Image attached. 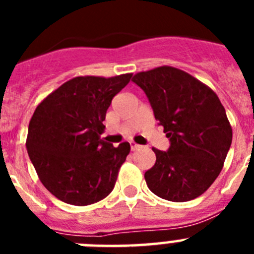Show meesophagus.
<instances>
[{
	"instance_id": "obj_1",
	"label": "esophagus",
	"mask_w": 254,
	"mask_h": 254,
	"mask_svg": "<svg viewBox=\"0 0 254 254\" xmlns=\"http://www.w3.org/2000/svg\"><path fill=\"white\" fill-rule=\"evenodd\" d=\"M129 145H131L132 151H134V150H138L141 147L140 145H137V143H134V142H129Z\"/></svg>"
}]
</instances>
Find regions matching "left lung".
<instances>
[{"mask_svg": "<svg viewBox=\"0 0 254 254\" xmlns=\"http://www.w3.org/2000/svg\"><path fill=\"white\" fill-rule=\"evenodd\" d=\"M132 81L146 94L155 120L169 138L168 151L145 173L152 193L173 202L197 198L223 169L233 131L216 94L190 73L170 66L138 72Z\"/></svg>", "mask_w": 254, "mask_h": 254, "instance_id": "1", "label": "left lung"}]
</instances>
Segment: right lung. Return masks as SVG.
Masks as SVG:
<instances>
[{
    "instance_id": "right-lung-1",
    "label": "right lung",
    "mask_w": 254,
    "mask_h": 254,
    "mask_svg": "<svg viewBox=\"0 0 254 254\" xmlns=\"http://www.w3.org/2000/svg\"><path fill=\"white\" fill-rule=\"evenodd\" d=\"M132 73L78 76L61 85L35 109L26 150L44 187L58 199L86 206L113 190L128 142L114 147L100 140L103 121L114 95Z\"/></svg>"
}]
</instances>
